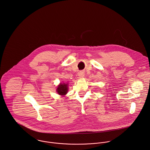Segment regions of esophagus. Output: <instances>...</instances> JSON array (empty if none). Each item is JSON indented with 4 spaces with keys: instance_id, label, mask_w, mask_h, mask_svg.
I'll list each match as a JSON object with an SVG mask.
<instances>
[{
    "instance_id": "1",
    "label": "esophagus",
    "mask_w": 150,
    "mask_h": 150,
    "mask_svg": "<svg viewBox=\"0 0 150 150\" xmlns=\"http://www.w3.org/2000/svg\"><path fill=\"white\" fill-rule=\"evenodd\" d=\"M78 76H79V78H83L84 76V73L83 72H82V71H80L78 73Z\"/></svg>"
}]
</instances>
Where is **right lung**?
<instances>
[{"label":"right lung","mask_w":150,"mask_h":150,"mask_svg":"<svg viewBox=\"0 0 150 150\" xmlns=\"http://www.w3.org/2000/svg\"><path fill=\"white\" fill-rule=\"evenodd\" d=\"M67 84L61 83L57 88V91L60 95H65L68 91V86Z\"/></svg>","instance_id":"add662e5"}]
</instances>
